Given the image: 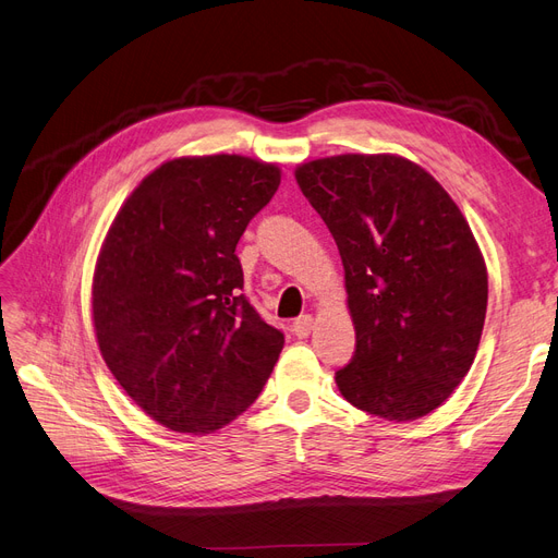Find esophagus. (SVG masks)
I'll return each mask as SVG.
<instances>
[{
    "label": "esophagus",
    "instance_id": "obj_1",
    "mask_svg": "<svg viewBox=\"0 0 558 558\" xmlns=\"http://www.w3.org/2000/svg\"><path fill=\"white\" fill-rule=\"evenodd\" d=\"M312 328H314V318H312L310 314H302V316H298V318L293 320V326H291L293 335H295V337H300V340H305V337L312 332Z\"/></svg>",
    "mask_w": 558,
    "mask_h": 558
}]
</instances>
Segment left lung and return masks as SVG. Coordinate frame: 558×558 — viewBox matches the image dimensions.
Returning a JSON list of instances; mask_svg holds the SVG:
<instances>
[{"instance_id":"obj_1","label":"left lung","mask_w":558,"mask_h":558,"mask_svg":"<svg viewBox=\"0 0 558 558\" xmlns=\"http://www.w3.org/2000/svg\"><path fill=\"white\" fill-rule=\"evenodd\" d=\"M295 179L344 265L356 351L337 388L388 421L430 414L468 375L486 316V265L461 209L400 156L320 158Z\"/></svg>"}]
</instances>
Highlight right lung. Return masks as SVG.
<instances>
[{
  "label": "right lung",
  "instance_id": "right-lung-1",
  "mask_svg": "<svg viewBox=\"0 0 558 558\" xmlns=\"http://www.w3.org/2000/svg\"><path fill=\"white\" fill-rule=\"evenodd\" d=\"M281 183L244 156L162 162L116 214L93 277L111 375L170 430L205 435L256 400L283 349L244 298L238 242Z\"/></svg>",
  "mask_w": 558,
  "mask_h": 558
}]
</instances>
